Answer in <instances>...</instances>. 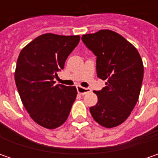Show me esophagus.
Returning <instances> with one entry per match:
<instances>
[{"label": "esophagus", "mask_w": 158, "mask_h": 158, "mask_svg": "<svg viewBox=\"0 0 158 158\" xmlns=\"http://www.w3.org/2000/svg\"><path fill=\"white\" fill-rule=\"evenodd\" d=\"M76 89H77V92L80 93V94L84 95L86 93H88L90 91V89L89 88H83L82 86H76Z\"/></svg>", "instance_id": "1"}]
</instances>
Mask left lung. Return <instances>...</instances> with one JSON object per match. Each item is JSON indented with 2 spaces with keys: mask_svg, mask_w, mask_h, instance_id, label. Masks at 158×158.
<instances>
[{
  "mask_svg": "<svg viewBox=\"0 0 158 158\" xmlns=\"http://www.w3.org/2000/svg\"><path fill=\"white\" fill-rule=\"evenodd\" d=\"M84 45L97 56V74L106 87L94 91L98 103L89 107L95 120L105 127L123 123L136 105L143 79V64L136 48L110 30L82 35Z\"/></svg>",
  "mask_w": 158,
  "mask_h": 158,
  "instance_id": "8db88e82",
  "label": "left lung"
}]
</instances>
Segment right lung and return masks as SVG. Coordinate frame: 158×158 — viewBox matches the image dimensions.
Listing matches in <instances>:
<instances>
[{"label":"right lung","instance_id":"right-lung-1","mask_svg":"<svg viewBox=\"0 0 158 158\" xmlns=\"http://www.w3.org/2000/svg\"><path fill=\"white\" fill-rule=\"evenodd\" d=\"M79 41L80 36L43 34L17 59L15 81L23 105L36 123L48 129L63 124L76 100L75 86L54 85L53 79Z\"/></svg>","mask_w":158,"mask_h":158}]
</instances>
